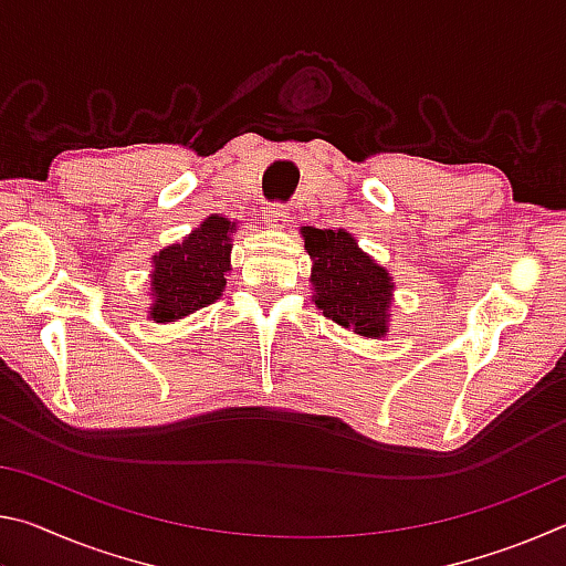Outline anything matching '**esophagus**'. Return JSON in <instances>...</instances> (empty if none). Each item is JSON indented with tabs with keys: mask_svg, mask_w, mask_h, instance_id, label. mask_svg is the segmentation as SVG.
Wrapping results in <instances>:
<instances>
[{
	"mask_svg": "<svg viewBox=\"0 0 566 566\" xmlns=\"http://www.w3.org/2000/svg\"><path fill=\"white\" fill-rule=\"evenodd\" d=\"M264 222L270 227H284L286 222H290V207L282 202H272L264 212Z\"/></svg>",
	"mask_w": 566,
	"mask_h": 566,
	"instance_id": "esophagus-1",
	"label": "esophagus"
}]
</instances>
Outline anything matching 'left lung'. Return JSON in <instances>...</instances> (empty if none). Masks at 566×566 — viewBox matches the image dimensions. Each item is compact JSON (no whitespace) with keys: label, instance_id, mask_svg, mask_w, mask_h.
<instances>
[{"label":"left lung","instance_id":"obj_1","mask_svg":"<svg viewBox=\"0 0 566 566\" xmlns=\"http://www.w3.org/2000/svg\"><path fill=\"white\" fill-rule=\"evenodd\" d=\"M304 247L314 262V302L324 317L361 337H381L391 294L385 266L364 254L344 229H304Z\"/></svg>","mask_w":566,"mask_h":566}]
</instances>
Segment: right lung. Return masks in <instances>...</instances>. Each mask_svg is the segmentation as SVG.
<instances>
[{
  "label": "right lung",
  "mask_w": 566,
  "mask_h": 566,
  "mask_svg": "<svg viewBox=\"0 0 566 566\" xmlns=\"http://www.w3.org/2000/svg\"><path fill=\"white\" fill-rule=\"evenodd\" d=\"M232 229V222L214 214L181 239V244L161 249L151 274V319L175 322L219 300L227 284Z\"/></svg>",
  "instance_id": "1"
}]
</instances>
